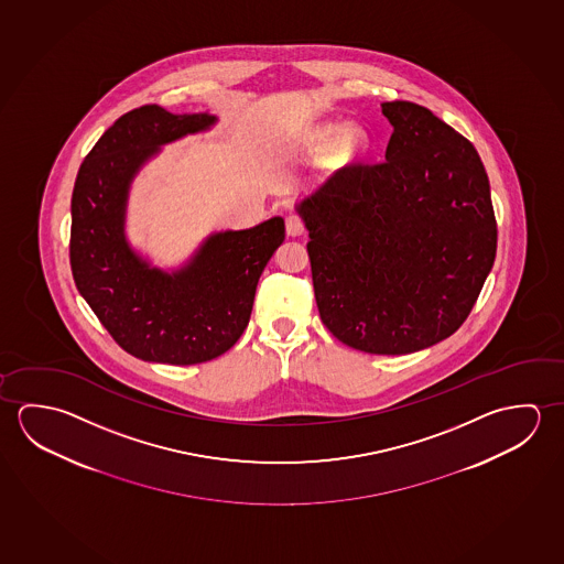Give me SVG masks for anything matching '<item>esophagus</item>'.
<instances>
[{"label":"esophagus","mask_w":564,"mask_h":564,"mask_svg":"<svg viewBox=\"0 0 564 564\" xmlns=\"http://www.w3.org/2000/svg\"><path fill=\"white\" fill-rule=\"evenodd\" d=\"M285 226L289 236H301L305 231V223L299 214H289L285 218Z\"/></svg>","instance_id":"1"}]
</instances>
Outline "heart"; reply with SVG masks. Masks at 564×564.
I'll return each mask as SVG.
<instances>
[{
	"label": "heart",
	"mask_w": 564,
	"mask_h": 564,
	"mask_svg": "<svg viewBox=\"0 0 564 564\" xmlns=\"http://www.w3.org/2000/svg\"><path fill=\"white\" fill-rule=\"evenodd\" d=\"M336 131H338V126H324L318 135H321V139H330ZM366 145H368V133H366V130L361 126H350L340 135L338 151H340L341 155H346V158H356Z\"/></svg>",
	"instance_id": "heart-1"
}]
</instances>
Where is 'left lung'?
<instances>
[{"mask_svg": "<svg viewBox=\"0 0 564 564\" xmlns=\"http://www.w3.org/2000/svg\"><path fill=\"white\" fill-rule=\"evenodd\" d=\"M386 161H354L299 206L324 326L399 356L460 328L496 259L489 181L470 141L425 106L386 102Z\"/></svg>", "mask_w": 564, "mask_h": 564, "instance_id": "left-lung-1", "label": "left lung"}]
</instances>
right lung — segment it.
I'll return each instance as SVG.
<instances>
[{
    "label": "right lung",
    "mask_w": 564,
    "mask_h": 564,
    "mask_svg": "<svg viewBox=\"0 0 564 564\" xmlns=\"http://www.w3.org/2000/svg\"><path fill=\"white\" fill-rule=\"evenodd\" d=\"M214 120L141 106L104 131L76 175L68 246L76 289L111 338L139 360L193 366L230 350L250 323L261 271L285 240L283 218L216 234L173 275L130 250L123 213L139 166L159 145Z\"/></svg>",
    "instance_id": "1"
}]
</instances>
